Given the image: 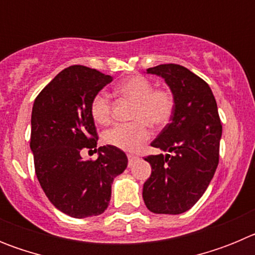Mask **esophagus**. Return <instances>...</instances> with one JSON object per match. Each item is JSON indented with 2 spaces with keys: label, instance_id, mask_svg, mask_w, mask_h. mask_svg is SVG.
Returning a JSON list of instances; mask_svg holds the SVG:
<instances>
[{
  "label": "esophagus",
  "instance_id": "34e87169",
  "mask_svg": "<svg viewBox=\"0 0 255 255\" xmlns=\"http://www.w3.org/2000/svg\"><path fill=\"white\" fill-rule=\"evenodd\" d=\"M128 158H129V167H131L132 164L135 163V161L138 159V157L134 154H128Z\"/></svg>",
  "mask_w": 255,
  "mask_h": 255
}]
</instances>
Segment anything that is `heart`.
I'll list each match as a JSON object with an SVG mask.
<instances>
[{
    "instance_id": "b5f03b06",
    "label": "heart",
    "mask_w": 255,
    "mask_h": 255,
    "mask_svg": "<svg viewBox=\"0 0 255 255\" xmlns=\"http://www.w3.org/2000/svg\"><path fill=\"white\" fill-rule=\"evenodd\" d=\"M116 93L134 102L131 123L117 124L103 132V143L126 152H134L150 135L149 126L161 129L170 123L175 110V98L168 89L153 88L149 79L140 75L128 78L119 83ZM111 98L106 92H98L92 98L91 114L98 124L111 120Z\"/></svg>"
}]
</instances>
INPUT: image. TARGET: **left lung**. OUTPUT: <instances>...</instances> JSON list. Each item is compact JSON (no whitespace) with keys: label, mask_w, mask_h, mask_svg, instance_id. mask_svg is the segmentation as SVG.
Wrapping results in <instances>:
<instances>
[{"label":"left lung","mask_w":255,"mask_h":255,"mask_svg":"<svg viewBox=\"0 0 255 255\" xmlns=\"http://www.w3.org/2000/svg\"><path fill=\"white\" fill-rule=\"evenodd\" d=\"M147 73L164 79L175 110L170 124L150 143L168 153L144 158L152 173L144 182L143 199L153 213L180 215L204 194L218 166L222 125L217 103L203 79L181 65H158Z\"/></svg>","instance_id":"left-lung-1"}]
</instances>
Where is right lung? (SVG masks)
<instances>
[{"label":"right lung","mask_w":255,"mask_h":255,"mask_svg":"<svg viewBox=\"0 0 255 255\" xmlns=\"http://www.w3.org/2000/svg\"><path fill=\"white\" fill-rule=\"evenodd\" d=\"M111 82L98 70L74 65L52 79L33 105L30 149L35 175L49 202L74 218L103 213L114 179L128 167V157L119 148L97 149L91 102ZM83 149H94L99 158L84 161Z\"/></svg>","instance_id":"obj_1"}]
</instances>
